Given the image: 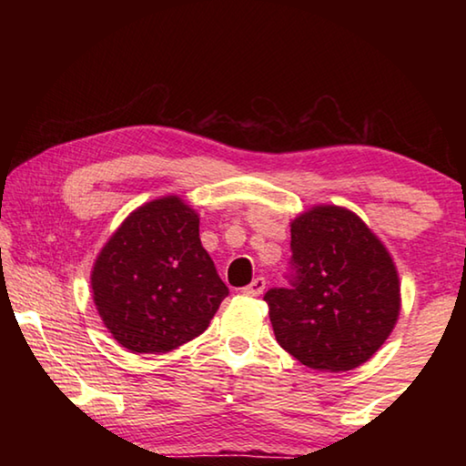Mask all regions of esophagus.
Here are the masks:
<instances>
[{"instance_id": "esophagus-1", "label": "esophagus", "mask_w": 466, "mask_h": 466, "mask_svg": "<svg viewBox=\"0 0 466 466\" xmlns=\"http://www.w3.org/2000/svg\"><path fill=\"white\" fill-rule=\"evenodd\" d=\"M265 286H267L265 278H255V279L248 283L247 288L242 289V294H247V296H261L263 291H265Z\"/></svg>"}]
</instances>
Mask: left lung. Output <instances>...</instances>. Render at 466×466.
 <instances>
[{"instance_id": "left-lung-1", "label": "left lung", "mask_w": 466, "mask_h": 466, "mask_svg": "<svg viewBox=\"0 0 466 466\" xmlns=\"http://www.w3.org/2000/svg\"><path fill=\"white\" fill-rule=\"evenodd\" d=\"M289 248V286L263 298L278 343L312 370L345 372L364 364L400 310L389 250L356 214L335 205L298 216Z\"/></svg>"}]
</instances>
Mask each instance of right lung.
Listing matches in <instances>:
<instances>
[{"instance_id":"right-lung-1","label":"right lung","mask_w":466,"mask_h":466,"mask_svg":"<svg viewBox=\"0 0 466 466\" xmlns=\"http://www.w3.org/2000/svg\"><path fill=\"white\" fill-rule=\"evenodd\" d=\"M100 319L133 353H167L209 327L230 294L201 247L199 216L178 197L125 219L92 271Z\"/></svg>"}]
</instances>
